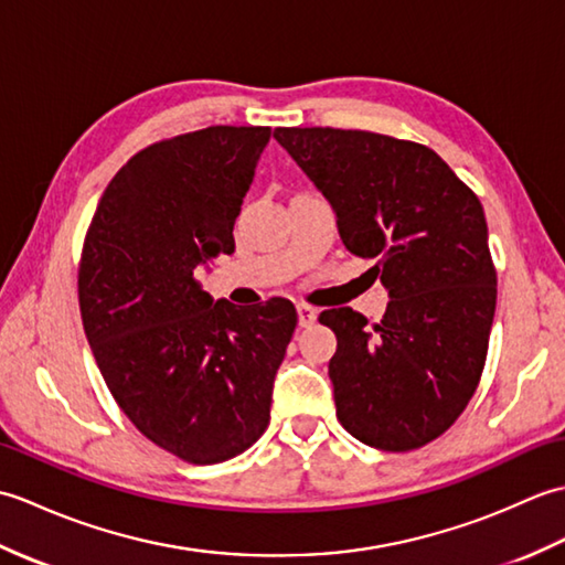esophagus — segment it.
<instances>
[{
  "label": "esophagus",
  "mask_w": 565,
  "mask_h": 565,
  "mask_svg": "<svg viewBox=\"0 0 565 565\" xmlns=\"http://www.w3.org/2000/svg\"><path fill=\"white\" fill-rule=\"evenodd\" d=\"M316 318H318L316 308L298 306V326H301V328H310V326H313V322H316Z\"/></svg>",
  "instance_id": "34e87169"
}]
</instances>
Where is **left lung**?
Masks as SVG:
<instances>
[{
	"instance_id": "obj_1",
	"label": "left lung",
	"mask_w": 565,
	"mask_h": 565,
	"mask_svg": "<svg viewBox=\"0 0 565 565\" xmlns=\"http://www.w3.org/2000/svg\"><path fill=\"white\" fill-rule=\"evenodd\" d=\"M274 138L338 215L344 247L374 259L381 322L322 310L338 334L330 381L342 427L381 451L444 435L481 381L498 274L483 206L435 150L369 130L276 128Z\"/></svg>"
}]
</instances>
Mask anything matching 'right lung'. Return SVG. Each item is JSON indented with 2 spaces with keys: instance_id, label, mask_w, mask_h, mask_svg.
<instances>
[{
  "instance_id": "obj_1",
  "label": "right lung",
  "mask_w": 565,
  "mask_h": 565,
  "mask_svg": "<svg viewBox=\"0 0 565 565\" xmlns=\"http://www.w3.org/2000/svg\"><path fill=\"white\" fill-rule=\"evenodd\" d=\"M267 126H211L152 142L106 186L84 237L77 294L97 366L126 417L186 463L243 454L269 425L296 330L286 298L215 301L199 264L235 249L233 225Z\"/></svg>"
}]
</instances>
